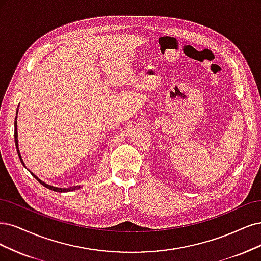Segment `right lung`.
Instances as JSON below:
<instances>
[{
  "label": "right lung",
  "instance_id": "right-lung-1",
  "mask_svg": "<svg viewBox=\"0 0 261 261\" xmlns=\"http://www.w3.org/2000/svg\"><path fill=\"white\" fill-rule=\"evenodd\" d=\"M18 109H19V105H18V107H17V111H16V118H15V122H14V127H15V132H14V137H15V145H16V149H17V154H18V156H19V159H20V162H21V164L24 166V163H23V161H22V158H21V155H20V152H19V148H18V132H17V114H18ZM26 167V166H24ZM29 170V169H28ZM29 172L32 174V176H35V178L42 184V186H44L45 188H47V189H49V190H52V191H55V192H69V191H74V190H78V189H80L81 187L80 186H75V187H71V188H67V189H63V188H56V187H53V186H49V184H47V183H45V182H43L42 180H40L38 176L35 174V173H32L30 170H29Z\"/></svg>",
  "mask_w": 261,
  "mask_h": 261
}]
</instances>
